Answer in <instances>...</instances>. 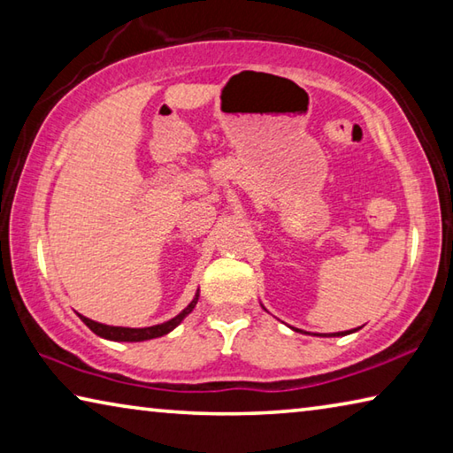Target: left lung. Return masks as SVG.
Segmentation results:
<instances>
[{"mask_svg":"<svg viewBox=\"0 0 453 453\" xmlns=\"http://www.w3.org/2000/svg\"><path fill=\"white\" fill-rule=\"evenodd\" d=\"M296 332H300V329H296ZM354 332H356V329H354ZM348 334H351V329H349V332H337V334H329L327 337H340V335H348Z\"/></svg>","mask_w":453,"mask_h":453,"instance_id":"obj_1","label":"left lung"}]
</instances>
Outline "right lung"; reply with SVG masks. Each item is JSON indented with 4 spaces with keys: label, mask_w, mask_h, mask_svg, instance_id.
<instances>
[{
    "label": "right lung",
    "mask_w": 453,
    "mask_h": 453,
    "mask_svg": "<svg viewBox=\"0 0 453 453\" xmlns=\"http://www.w3.org/2000/svg\"><path fill=\"white\" fill-rule=\"evenodd\" d=\"M199 300V289L196 291L194 300L188 303L186 310H181L178 316L164 321V324H157V326H150V327H121V326H105V324H99V321L89 319L86 316H81L78 313L80 319L86 324L91 332L96 335L104 337V340H110V342H145V340H153V337H162L165 334H170L172 329L178 327L183 319H186L191 311H194L196 303Z\"/></svg>",
    "instance_id": "add662e5"
}]
</instances>
